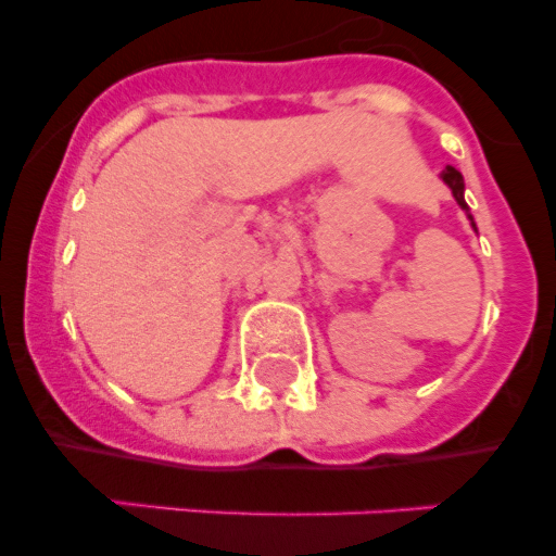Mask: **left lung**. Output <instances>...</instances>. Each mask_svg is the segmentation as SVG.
Masks as SVG:
<instances>
[{
  "label": "left lung",
  "mask_w": 556,
  "mask_h": 556,
  "mask_svg": "<svg viewBox=\"0 0 556 556\" xmlns=\"http://www.w3.org/2000/svg\"><path fill=\"white\" fill-rule=\"evenodd\" d=\"M443 180L445 184L451 186V191H454V198H456V203L462 205V208L468 211V203H465V180H462V175H459V169H454V166H445V172H443ZM470 217V214H468ZM473 219V217H470ZM476 228V225H473Z\"/></svg>",
  "instance_id": "left-lung-1"
}]
</instances>
